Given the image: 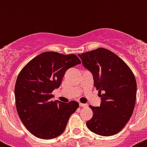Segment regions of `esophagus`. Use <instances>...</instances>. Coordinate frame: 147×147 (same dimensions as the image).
<instances>
[{"label":"esophagus","instance_id":"esophagus-1","mask_svg":"<svg viewBox=\"0 0 147 147\" xmlns=\"http://www.w3.org/2000/svg\"><path fill=\"white\" fill-rule=\"evenodd\" d=\"M79 106L82 107H86V106H88V105H86V104H82V103H79Z\"/></svg>","mask_w":147,"mask_h":147}]
</instances>
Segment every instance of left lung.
<instances>
[{
    "label": "left lung",
    "instance_id": "left-lung-1",
    "mask_svg": "<svg viewBox=\"0 0 147 147\" xmlns=\"http://www.w3.org/2000/svg\"><path fill=\"white\" fill-rule=\"evenodd\" d=\"M84 66L92 71L94 86L101 103L90 105L92 119L86 122L92 132L100 136H112L127 124L134 109L137 82L130 67L109 49L98 48L78 54Z\"/></svg>",
    "mask_w": 147,
    "mask_h": 147
}]
</instances>
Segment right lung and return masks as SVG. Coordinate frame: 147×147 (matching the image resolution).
I'll return each mask as SVG.
<instances>
[{
	"label": "right lung",
	"instance_id": "1",
	"mask_svg": "<svg viewBox=\"0 0 147 147\" xmlns=\"http://www.w3.org/2000/svg\"><path fill=\"white\" fill-rule=\"evenodd\" d=\"M80 63L75 54L45 52L20 71L14 89L16 107L22 123L35 137L50 140L64 132L79 104L52 100V92L59 87L65 71Z\"/></svg>",
	"mask_w": 147,
	"mask_h": 147
}]
</instances>
